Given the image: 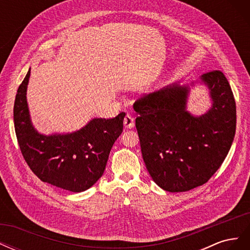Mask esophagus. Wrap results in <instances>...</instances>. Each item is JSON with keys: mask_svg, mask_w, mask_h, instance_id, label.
<instances>
[{"mask_svg": "<svg viewBox=\"0 0 250 250\" xmlns=\"http://www.w3.org/2000/svg\"><path fill=\"white\" fill-rule=\"evenodd\" d=\"M134 125V120L132 118V116L130 113H126L125 117H124V126L125 128H132Z\"/></svg>", "mask_w": 250, "mask_h": 250, "instance_id": "esophagus-1", "label": "esophagus"}]
</instances>
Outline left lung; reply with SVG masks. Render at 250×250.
Wrapping results in <instances>:
<instances>
[{
    "label": "left lung",
    "instance_id": "obj_1",
    "mask_svg": "<svg viewBox=\"0 0 250 250\" xmlns=\"http://www.w3.org/2000/svg\"><path fill=\"white\" fill-rule=\"evenodd\" d=\"M213 106L193 117L186 110L188 86L173 83L134 102L143 160L165 191L186 192L208 183L220 168L236 132V101L224 74L204 73Z\"/></svg>",
    "mask_w": 250,
    "mask_h": 250
}]
</instances>
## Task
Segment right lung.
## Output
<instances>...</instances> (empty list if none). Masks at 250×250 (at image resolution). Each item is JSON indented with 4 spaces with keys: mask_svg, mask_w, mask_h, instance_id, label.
Here are the masks:
<instances>
[{
    "mask_svg": "<svg viewBox=\"0 0 250 250\" xmlns=\"http://www.w3.org/2000/svg\"><path fill=\"white\" fill-rule=\"evenodd\" d=\"M30 70L19 86L13 121L21 152L43 183L75 193L87 190L104 173L113 143L123 131L125 112L112 119H94L69 134L43 135L30 120L26 92Z\"/></svg>",
    "mask_w": 250,
    "mask_h": 250,
    "instance_id": "1",
    "label": "right lung"
}]
</instances>
